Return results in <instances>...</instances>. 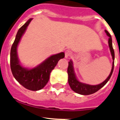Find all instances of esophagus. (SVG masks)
I'll return each instance as SVG.
<instances>
[{
  "instance_id": "1",
  "label": "esophagus",
  "mask_w": 120,
  "mask_h": 120,
  "mask_svg": "<svg viewBox=\"0 0 120 120\" xmlns=\"http://www.w3.org/2000/svg\"><path fill=\"white\" fill-rule=\"evenodd\" d=\"M72 55V52L70 50H67L65 52V58H68L70 57Z\"/></svg>"
}]
</instances>
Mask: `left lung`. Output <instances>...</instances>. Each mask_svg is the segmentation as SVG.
I'll use <instances>...</instances> for the list:
<instances>
[{
    "label": "left lung",
    "mask_w": 120,
    "mask_h": 120,
    "mask_svg": "<svg viewBox=\"0 0 120 120\" xmlns=\"http://www.w3.org/2000/svg\"><path fill=\"white\" fill-rule=\"evenodd\" d=\"M105 32L106 33L107 35L109 37V40H108V43H109V46L110 51H111V55L112 56V59H113V62H112V67L111 71L110 73V75H109L107 79L104 82L100 84L96 85H91L86 84V83H82L80 82L77 80L76 78V75H75V71H74V68L73 65V62L71 61H70L68 62V67L67 73L68 75V83H69L70 86L72 89L73 91L76 92V93H78L81 95H90V94H93L97 92V91L100 88L105 85L106 83L109 80L111 77L113 70H114V59H115V53H114V50L112 47V38L110 35V34L105 30Z\"/></svg>",
    "instance_id": "obj_1"
}]
</instances>
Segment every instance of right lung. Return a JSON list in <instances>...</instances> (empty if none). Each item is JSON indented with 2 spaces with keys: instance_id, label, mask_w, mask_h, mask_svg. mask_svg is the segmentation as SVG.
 Returning <instances> with one entry per match:
<instances>
[{
  "instance_id": "1",
  "label": "right lung",
  "mask_w": 120,
  "mask_h": 120,
  "mask_svg": "<svg viewBox=\"0 0 120 120\" xmlns=\"http://www.w3.org/2000/svg\"><path fill=\"white\" fill-rule=\"evenodd\" d=\"M32 19H30L19 29L11 49V69L14 77L19 83L27 90L38 91L44 87L49 80L50 74L56 65L59 59L64 58V52L50 56L40 65L27 69L20 65L17 56L18 44Z\"/></svg>"
}]
</instances>
